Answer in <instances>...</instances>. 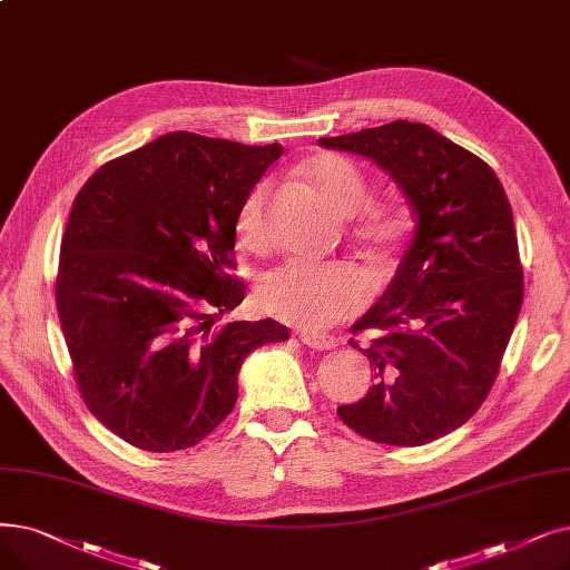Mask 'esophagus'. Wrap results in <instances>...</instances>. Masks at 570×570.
<instances>
[{
	"label": "esophagus",
	"mask_w": 570,
	"mask_h": 570,
	"mask_svg": "<svg viewBox=\"0 0 570 570\" xmlns=\"http://www.w3.org/2000/svg\"><path fill=\"white\" fill-rule=\"evenodd\" d=\"M301 342L305 346H309V350H318V352H328V350H333V346H335V340L331 335L314 333V331L301 333Z\"/></svg>",
	"instance_id": "1"
}]
</instances>
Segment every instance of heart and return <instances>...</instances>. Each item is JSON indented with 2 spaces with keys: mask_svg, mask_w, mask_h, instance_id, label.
I'll use <instances>...</instances> for the list:
<instances>
[{
  "mask_svg": "<svg viewBox=\"0 0 570 570\" xmlns=\"http://www.w3.org/2000/svg\"><path fill=\"white\" fill-rule=\"evenodd\" d=\"M305 177L342 218L358 213L356 237L375 265H384L399 249L407 224L399 209L367 207L370 193L363 171L344 156L318 154L305 163ZM265 186H256L237 216V242L242 249L263 254L267 249ZM370 295L363 272L350 265L286 263L261 279L256 298L263 312L303 328H328L340 318L358 312Z\"/></svg>",
  "mask_w": 570,
  "mask_h": 570,
  "instance_id": "heart-1",
  "label": "heart"
}]
</instances>
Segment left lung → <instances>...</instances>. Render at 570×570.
Masks as SVG:
<instances>
[{
  "label": "left lung",
  "instance_id": "8db88e82",
  "mask_svg": "<svg viewBox=\"0 0 570 570\" xmlns=\"http://www.w3.org/2000/svg\"><path fill=\"white\" fill-rule=\"evenodd\" d=\"M318 146L373 160L399 184L414 233L399 269L352 340L373 389L340 405L358 435L419 448L463 426L484 403L524 298L512 209L493 169L424 122L393 120Z\"/></svg>",
  "mask_w": 570,
  "mask_h": 570
}]
</instances>
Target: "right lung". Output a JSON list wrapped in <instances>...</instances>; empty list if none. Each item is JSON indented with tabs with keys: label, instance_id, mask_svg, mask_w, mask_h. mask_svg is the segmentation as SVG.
<instances>
[{
	"label": "right lung",
	"instance_id": "1",
	"mask_svg": "<svg viewBox=\"0 0 570 570\" xmlns=\"http://www.w3.org/2000/svg\"><path fill=\"white\" fill-rule=\"evenodd\" d=\"M282 144L167 132L102 165L73 200L56 301L88 410L139 450L177 452L237 403L244 358L288 340L230 321L237 216Z\"/></svg>",
	"mask_w": 570,
	"mask_h": 570
}]
</instances>
